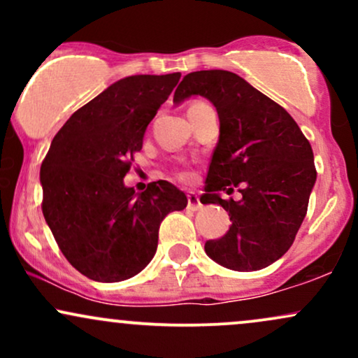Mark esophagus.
I'll list each match as a JSON object with an SVG mask.
<instances>
[{
  "instance_id": "obj_1",
  "label": "esophagus",
  "mask_w": 358,
  "mask_h": 358,
  "mask_svg": "<svg viewBox=\"0 0 358 358\" xmlns=\"http://www.w3.org/2000/svg\"><path fill=\"white\" fill-rule=\"evenodd\" d=\"M187 199H188V208H190V210L195 212V210H200V208H202V203H200L199 195H196L195 192H188Z\"/></svg>"
}]
</instances>
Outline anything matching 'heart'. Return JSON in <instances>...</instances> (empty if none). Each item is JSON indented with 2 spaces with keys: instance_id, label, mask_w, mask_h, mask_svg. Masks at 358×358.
<instances>
[{
  "instance_id": "1",
  "label": "heart",
  "mask_w": 358,
  "mask_h": 358,
  "mask_svg": "<svg viewBox=\"0 0 358 358\" xmlns=\"http://www.w3.org/2000/svg\"><path fill=\"white\" fill-rule=\"evenodd\" d=\"M196 104H199V102H196Z\"/></svg>"
}]
</instances>
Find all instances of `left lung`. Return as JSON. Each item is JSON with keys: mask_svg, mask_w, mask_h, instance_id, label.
<instances>
[{"mask_svg": "<svg viewBox=\"0 0 358 358\" xmlns=\"http://www.w3.org/2000/svg\"><path fill=\"white\" fill-rule=\"evenodd\" d=\"M202 96L215 106L220 136L213 150L202 203H217L232 224L207 256L234 271H259L285 256L301 227L316 182L313 150L286 109L234 72L200 71L175 90L180 104ZM237 189L239 201L220 191Z\"/></svg>", "mask_w": 358, "mask_h": 358, "instance_id": "left-lung-1", "label": "left lung"}]
</instances>
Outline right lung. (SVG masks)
I'll return each instance as SVG.
<instances>
[{"label":"right lung","mask_w":358,"mask_h":358,"mask_svg":"<svg viewBox=\"0 0 358 358\" xmlns=\"http://www.w3.org/2000/svg\"><path fill=\"white\" fill-rule=\"evenodd\" d=\"M180 77L175 72L114 82L69 117L45 156L43 217L62 254L89 279L136 276L155 256L162 220L187 207V195L165 180L141 193L122 180Z\"/></svg>","instance_id":"add662e5"}]
</instances>
